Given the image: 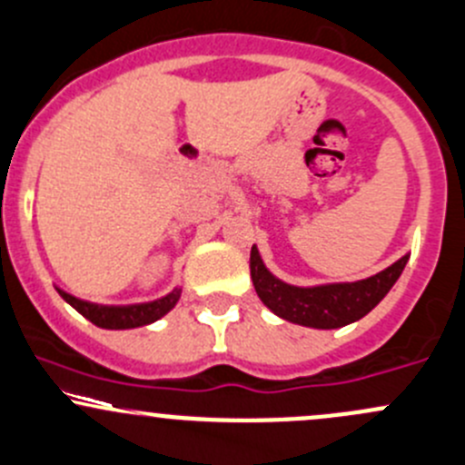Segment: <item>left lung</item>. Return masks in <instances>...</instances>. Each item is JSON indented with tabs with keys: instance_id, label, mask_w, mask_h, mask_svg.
<instances>
[{
	"instance_id": "8db88e82",
	"label": "left lung",
	"mask_w": 465,
	"mask_h": 465,
	"mask_svg": "<svg viewBox=\"0 0 465 465\" xmlns=\"http://www.w3.org/2000/svg\"><path fill=\"white\" fill-rule=\"evenodd\" d=\"M409 262V253L383 272L356 282L296 287L281 281L264 267L258 249H251V278L260 302L282 320L311 329H340L368 315L391 292Z\"/></svg>"
}]
</instances>
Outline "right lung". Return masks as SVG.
Masks as SVG:
<instances>
[{"label": "right lung", "instance_id": "right-lung-1", "mask_svg": "<svg viewBox=\"0 0 465 465\" xmlns=\"http://www.w3.org/2000/svg\"><path fill=\"white\" fill-rule=\"evenodd\" d=\"M59 290V287H56ZM59 294L64 296L65 302L79 312V315L86 317L88 322H93L100 329H136V326H145L157 322L159 317H163L169 311H173V306L178 303L183 290L175 287L173 292H169L166 296L157 299V302L148 303H134V306H100V303L84 302L77 296L68 294V292L59 290Z\"/></svg>", "mask_w": 465, "mask_h": 465}]
</instances>
